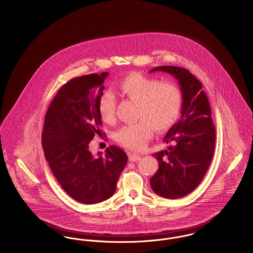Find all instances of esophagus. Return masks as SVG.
<instances>
[{"label": "esophagus", "instance_id": "esophagus-1", "mask_svg": "<svg viewBox=\"0 0 253 253\" xmlns=\"http://www.w3.org/2000/svg\"><path fill=\"white\" fill-rule=\"evenodd\" d=\"M141 159V157L139 156V155H137V154H130V156H129V160L130 161H132V162H135V161H138V160H140Z\"/></svg>", "mask_w": 253, "mask_h": 253}]
</instances>
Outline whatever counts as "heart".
<instances>
[{
    "label": "heart",
    "instance_id": "obj_1",
    "mask_svg": "<svg viewBox=\"0 0 253 253\" xmlns=\"http://www.w3.org/2000/svg\"><path fill=\"white\" fill-rule=\"evenodd\" d=\"M122 96L136 102L135 118L138 121L122 126L116 132V140L121 146L133 151L141 150L151 138L154 128L166 131L178 120L182 108L180 89L170 83H160L139 73L124 77L118 84ZM117 100L113 93H103L97 103L100 119L105 123L116 120Z\"/></svg>",
    "mask_w": 253,
    "mask_h": 253
}]
</instances>
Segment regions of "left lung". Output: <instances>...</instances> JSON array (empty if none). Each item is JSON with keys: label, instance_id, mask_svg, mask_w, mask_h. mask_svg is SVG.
<instances>
[{"label": "left lung", "instance_id": "left-lung-1", "mask_svg": "<svg viewBox=\"0 0 253 253\" xmlns=\"http://www.w3.org/2000/svg\"><path fill=\"white\" fill-rule=\"evenodd\" d=\"M157 71L178 81L183 102L180 120L163 139L171 145L154 154L159 163L150 184L158 195L176 199L192 193L203 179L214 153L215 127L208 96L192 73L177 66H158L150 72Z\"/></svg>", "mask_w": 253, "mask_h": 253}]
</instances>
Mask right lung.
<instances>
[{"instance_id": "right-lung-1", "label": "right lung", "mask_w": 253, "mask_h": 253, "mask_svg": "<svg viewBox=\"0 0 253 253\" xmlns=\"http://www.w3.org/2000/svg\"><path fill=\"white\" fill-rule=\"evenodd\" d=\"M109 73L75 78L63 85L49 106L42 132V147L50 169L73 199L96 204L110 198L127 163L121 148L110 146L96 157L89 150L101 134L97 103Z\"/></svg>"}]
</instances>
